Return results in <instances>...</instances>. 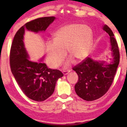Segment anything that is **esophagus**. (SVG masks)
Returning <instances> with one entry per match:
<instances>
[{"instance_id":"obj_1","label":"esophagus","mask_w":127,"mask_h":127,"mask_svg":"<svg viewBox=\"0 0 127 127\" xmlns=\"http://www.w3.org/2000/svg\"><path fill=\"white\" fill-rule=\"evenodd\" d=\"M63 74H64V75H66V74H67L68 73V72H66V71H64L63 72Z\"/></svg>"}]
</instances>
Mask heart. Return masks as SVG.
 Returning <instances> with one entry per match:
<instances>
[{
    "label": "heart",
    "instance_id": "1",
    "mask_svg": "<svg viewBox=\"0 0 127 127\" xmlns=\"http://www.w3.org/2000/svg\"><path fill=\"white\" fill-rule=\"evenodd\" d=\"M54 41L46 42L47 61L53 68L58 67L63 63L66 51L76 61L86 58L92 47V32L85 25L72 23L62 27L54 34ZM73 62L70 58L65 63V67Z\"/></svg>",
    "mask_w": 127,
    "mask_h": 127
}]
</instances>
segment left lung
<instances>
[{
  "label": "left lung",
  "instance_id": "8db88e82",
  "mask_svg": "<svg viewBox=\"0 0 127 127\" xmlns=\"http://www.w3.org/2000/svg\"><path fill=\"white\" fill-rule=\"evenodd\" d=\"M103 29L110 36L113 62L104 65V62L94 61L87 57L72 68L78 76L74 86L76 94L88 101L98 99L106 93L112 85L119 63V47L113 31L107 25Z\"/></svg>",
  "mask_w": 127,
  "mask_h": 127
}]
</instances>
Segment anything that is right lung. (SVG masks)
<instances>
[{"label": "right lung", "mask_w": 127, "mask_h": 127, "mask_svg": "<svg viewBox=\"0 0 127 127\" xmlns=\"http://www.w3.org/2000/svg\"><path fill=\"white\" fill-rule=\"evenodd\" d=\"M55 19L54 17H45L26 23L17 31L10 48L12 74L26 96L36 101H42L50 97L57 80L63 74L59 70L48 68L45 63L30 61L23 41V35L25 30L35 32L45 31Z\"/></svg>", "instance_id": "add662e5"}]
</instances>
